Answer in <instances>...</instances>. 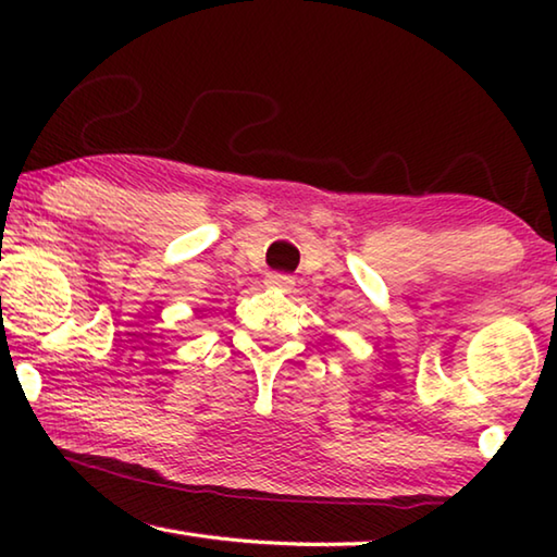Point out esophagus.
I'll return each instance as SVG.
<instances>
[{
  "label": "esophagus",
  "instance_id": "34e87169",
  "mask_svg": "<svg viewBox=\"0 0 557 557\" xmlns=\"http://www.w3.org/2000/svg\"><path fill=\"white\" fill-rule=\"evenodd\" d=\"M268 285L287 292V289H292V285H295V280H292L289 275H282V272H270V275H268Z\"/></svg>",
  "mask_w": 557,
  "mask_h": 557
}]
</instances>
